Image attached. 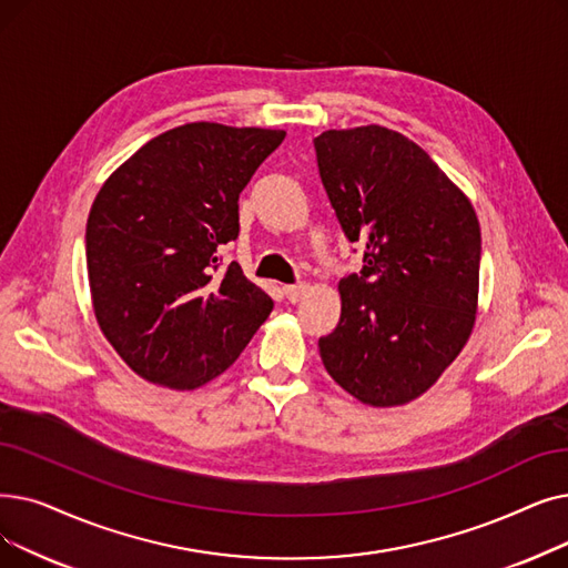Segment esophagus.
Segmentation results:
<instances>
[{
    "mask_svg": "<svg viewBox=\"0 0 568 568\" xmlns=\"http://www.w3.org/2000/svg\"><path fill=\"white\" fill-rule=\"evenodd\" d=\"M306 290H308V285L306 283H297V285H285L283 287V292H285V297L292 302V304H297L304 294H306Z\"/></svg>",
    "mask_w": 568,
    "mask_h": 568,
    "instance_id": "obj_1",
    "label": "esophagus"
}]
</instances>
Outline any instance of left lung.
<instances>
[{"label":"left lung","mask_w":568,"mask_h":568,"mask_svg":"<svg viewBox=\"0 0 568 568\" xmlns=\"http://www.w3.org/2000/svg\"><path fill=\"white\" fill-rule=\"evenodd\" d=\"M313 145L338 225L362 245V271L338 283L341 320L320 336V357L359 402L406 404L446 372L476 323V211L399 132L327 130Z\"/></svg>","instance_id":"left-lung-1"}]
</instances>
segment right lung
<instances>
[{
	"instance_id": "right-lung-1",
	"label": "right lung",
	"mask_w": 568,
	"mask_h": 568,
	"mask_svg": "<svg viewBox=\"0 0 568 568\" xmlns=\"http://www.w3.org/2000/svg\"><path fill=\"white\" fill-rule=\"evenodd\" d=\"M283 139L190 122L148 141L97 194L85 227L94 315L141 378L209 383L274 308L220 251L239 236L241 190Z\"/></svg>"
}]
</instances>
